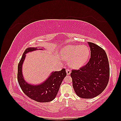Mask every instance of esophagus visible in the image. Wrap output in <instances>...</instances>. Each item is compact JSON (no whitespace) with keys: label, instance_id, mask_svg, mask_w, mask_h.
Segmentation results:
<instances>
[{"label":"esophagus","instance_id":"34e87169","mask_svg":"<svg viewBox=\"0 0 121 121\" xmlns=\"http://www.w3.org/2000/svg\"><path fill=\"white\" fill-rule=\"evenodd\" d=\"M66 72H67V75H69V74H71V71L69 69H66Z\"/></svg>","mask_w":121,"mask_h":121}]
</instances>
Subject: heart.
<instances>
[{
  "label": "heart",
  "mask_w": 121,
  "mask_h": 121,
  "mask_svg": "<svg viewBox=\"0 0 121 121\" xmlns=\"http://www.w3.org/2000/svg\"><path fill=\"white\" fill-rule=\"evenodd\" d=\"M62 54L65 60L69 61L72 67L77 68L86 63L88 59L90 50L85 45H69L64 49Z\"/></svg>",
  "instance_id": "heart-1"
}]
</instances>
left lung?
<instances>
[{
	"instance_id": "obj_1",
	"label": "left lung",
	"mask_w": 121,
	"mask_h": 121,
	"mask_svg": "<svg viewBox=\"0 0 121 121\" xmlns=\"http://www.w3.org/2000/svg\"><path fill=\"white\" fill-rule=\"evenodd\" d=\"M90 58L79 69H72L73 86L77 95L82 98H92L101 93L107 86L109 66L107 55L101 47L88 42Z\"/></svg>"
}]
</instances>
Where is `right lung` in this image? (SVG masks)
<instances>
[{"label":"right lung","mask_w":121,"mask_h":121,"mask_svg":"<svg viewBox=\"0 0 121 121\" xmlns=\"http://www.w3.org/2000/svg\"><path fill=\"white\" fill-rule=\"evenodd\" d=\"M38 49L37 47H29L26 49L18 64L17 81L23 92L32 99L39 102H47L53 100L56 97L61 83L67 75L65 69L53 72L46 81L41 84L33 85L25 81L22 74V65L26 54Z\"/></svg>","instance_id":"add662e5"}]
</instances>
